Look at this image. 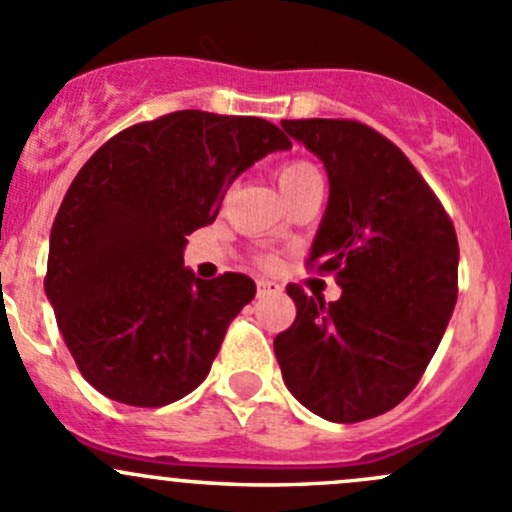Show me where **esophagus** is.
<instances>
[{
    "label": "esophagus",
    "instance_id": "esophagus-1",
    "mask_svg": "<svg viewBox=\"0 0 512 512\" xmlns=\"http://www.w3.org/2000/svg\"><path fill=\"white\" fill-rule=\"evenodd\" d=\"M256 293H258V298H263V295L281 293V286H278L276 281H268V278H258V281H256Z\"/></svg>",
    "mask_w": 512,
    "mask_h": 512
}]
</instances>
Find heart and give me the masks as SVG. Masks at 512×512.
Segmentation results:
<instances>
[{"mask_svg":"<svg viewBox=\"0 0 512 512\" xmlns=\"http://www.w3.org/2000/svg\"><path fill=\"white\" fill-rule=\"evenodd\" d=\"M276 179H278V187H281L283 197H288V194H293L295 189H300V187H305L308 182L320 179V172L315 170L310 162L295 160V162H286V165L278 167Z\"/></svg>","mask_w":512,"mask_h":512,"instance_id":"1","label":"heart"}]
</instances>
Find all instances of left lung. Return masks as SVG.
<instances>
[{
  "instance_id": "obj_1",
  "label": "left lung",
  "mask_w": 512,
  "mask_h": 512,
  "mask_svg": "<svg viewBox=\"0 0 512 512\" xmlns=\"http://www.w3.org/2000/svg\"><path fill=\"white\" fill-rule=\"evenodd\" d=\"M328 172L310 263L335 271L325 303L288 286L295 323L273 340L288 392L337 424L397 407L434 357L458 295V241L397 145L355 120H281Z\"/></svg>"
}]
</instances>
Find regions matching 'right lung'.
Returning a JSON list of instances; mask_svg holds the SVG:
<instances>
[{
    "mask_svg": "<svg viewBox=\"0 0 512 512\" xmlns=\"http://www.w3.org/2000/svg\"><path fill=\"white\" fill-rule=\"evenodd\" d=\"M276 150L291 140L268 120L177 110L123 130L81 167L51 226L44 286L68 352L100 394L165 407L204 382L256 283L194 276L187 236Z\"/></svg>",
    "mask_w": 512,
    "mask_h": 512,
    "instance_id": "right-lung-1",
    "label": "right lung"
}]
</instances>
